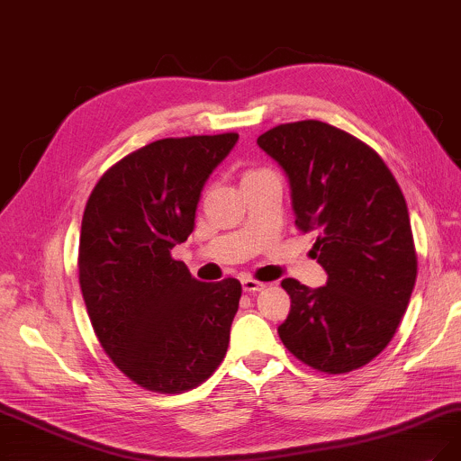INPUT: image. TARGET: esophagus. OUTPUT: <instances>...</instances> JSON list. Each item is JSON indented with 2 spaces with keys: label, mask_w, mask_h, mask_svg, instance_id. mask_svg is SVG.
<instances>
[{
  "label": "esophagus",
  "mask_w": 461,
  "mask_h": 461,
  "mask_svg": "<svg viewBox=\"0 0 461 461\" xmlns=\"http://www.w3.org/2000/svg\"><path fill=\"white\" fill-rule=\"evenodd\" d=\"M241 285H243V291L245 293H258V291H262V288L266 286V283L257 281V279H252V277H245L241 281Z\"/></svg>",
  "instance_id": "1"
}]
</instances>
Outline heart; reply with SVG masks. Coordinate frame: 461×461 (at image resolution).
I'll return each mask as SVG.
<instances>
[{
  "label": "heart",
  "instance_id": "1",
  "mask_svg": "<svg viewBox=\"0 0 461 461\" xmlns=\"http://www.w3.org/2000/svg\"><path fill=\"white\" fill-rule=\"evenodd\" d=\"M258 170H264V168H252V170H247L245 176H249V175H254V173H258Z\"/></svg>",
  "mask_w": 461,
  "mask_h": 461
}]
</instances>
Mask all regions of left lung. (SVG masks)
Masks as SVG:
<instances>
[{"mask_svg": "<svg viewBox=\"0 0 461 461\" xmlns=\"http://www.w3.org/2000/svg\"><path fill=\"white\" fill-rule=\"evenodd\" d=\"M288 175L296 228L313 233V258L327 285L281 286L291 313L283 346L319 372L368 365L397 332L418 276V257L401 187L384 159L357 136L305 119L258 136Z\"/></svg>", "mask_w": 461, "mask_h": 461, "instance_id": "1", "label": "left lung"}]
</instances>
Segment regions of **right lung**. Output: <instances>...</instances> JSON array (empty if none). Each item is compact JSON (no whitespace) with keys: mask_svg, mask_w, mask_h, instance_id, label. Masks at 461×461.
<instances>
[{"mask_svg":"<svg viewBox=\"0 0 461 461\" xmlns=\"http://www.w3.org/2000/svg\"><path fill=\"white\" fill-rule=\"evenodd\" d=\"M240 134L161 139L112 165L81 220L79 286L102 349L125 376L175 395L224 361L241 283H201L175 245L195 226L209 175Z\"/></svg>","mask_w":461,"mask_h":461,"instance_id":"obj_1","label":"right lung"}]
</instances>
